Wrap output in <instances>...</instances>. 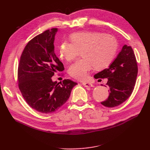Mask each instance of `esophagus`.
Masks as SVG:
<instances>
[{
	"mask_svg": "<svg viewBox=\"0 0 150 150\" xmlns=\"http://www.w3.org/2000/svg\"><path fill=\"white\" fill-rule=\"evenodd\" d=\"M82 85H84L85 87H88V88H89V87H93V85L91 84V83H87V82H83V83H82Z\"/></svg>",
	"mask_w": 150,
	"mask_h": 150,
	"instance_id": "obj_1",
	"label": "esophagus"
}]
</instances>
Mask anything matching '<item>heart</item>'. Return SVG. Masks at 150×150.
I'll list each match as a JSON object with an SVG mask.
<instances>
[{"mask_svg":"<svg viewBox=\"0 0 150 150\" xmlns=\"http://www.w3.org/2000/svg\"><path fill=\"white\" fill-rule=\"evenodd\" d=\"M71 42L64 41L60 45L61 57L68 62L77 58L81 52V58L70 66L69 73L76 79L87 78L93 67L101 69L113 59L118 48L115 38L98 32H83L73 34Z\"/></svg>","mask_w":150,"mask_h":150,"instance_id":"1","label":"heart"}]
</instances>
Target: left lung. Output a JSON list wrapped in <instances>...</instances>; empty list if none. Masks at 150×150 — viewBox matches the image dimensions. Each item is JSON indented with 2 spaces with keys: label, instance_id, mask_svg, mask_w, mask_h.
Returning <instances> with one entry per match:
<instances>
[{
  "label": "left lung",
  "instance_id": "left-lung-1",
  "mask_svg": "<svg viewBox=\"0 0 150 150\" xmlns=\"http://www.w3.org/2000/svg\"><path fill=\"white\" fill-rule=\"evenodd\" d=\"M138 64L131 46L124 45L108 68L96 73L95 79L107 78L109 95L101 104L106 107L121 105L130 97L136 84Z\"/></svg>",
  "mask_w": 150,
  "mask_h": 150
}]
</instances>
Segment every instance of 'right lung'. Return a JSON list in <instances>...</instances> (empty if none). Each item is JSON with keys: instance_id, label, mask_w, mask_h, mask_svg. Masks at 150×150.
<instances>
[{"instance_id": "obj_1", "label": "right lung", "mask_w": 150, "mask_h": 150, "mask_svg": "<svg viewBox=\"0 0 150 150\" xmlns=\"http://www.w3.org/2000/svg\"><path fill=\"white\" fill-rule=\"evenodd\" d=\"M57 28L47 30L28 42L20 56L18 67V85L30 106L42 113L54 112L69 98L77 83L70 79L53 82L55 73L64 66L54 52Z\"/></svg>"}]
</instances>
